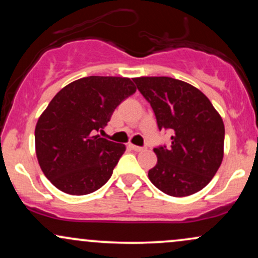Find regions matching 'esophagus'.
<instances>
[{
    "instance_id": "esophagus-1",
    "label": "esophagus",
    "mask_w": 258,
    "mask_h": 258,
    "mask_svg": "<svg viewBox=\"0 0 258 258\" xmlns=\"http://www.w3.org/2000/svg\"><path fill=\"white\" fill-rule=\"evenodd\" d=\"M130 148H131L132 150H135V152H143V150L147 149L146 147H138L135 146V144H130Z\"/></svg>"
}]
</instances>
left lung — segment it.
I'll return each instance as SVG.
<instances>
[{
	"label": "left lung",
	"instance_id": "left-lung-1",
	"mask_svg": "<svg viewBox=\"0 0 258 258\" xmlns=\"http://www.w3.org/2000/svg\"><path fill=\"white\" fill-rule=\"evenodd\" d=\"M133 81L152 105L159 130H171V147L154 148L158 162L150 182L171 197H188L209 184L224 154V123L205 94L167 76Z\"/></svg>",
	"mask_w": 258,
	"mask_h": 258
}]
</instances>
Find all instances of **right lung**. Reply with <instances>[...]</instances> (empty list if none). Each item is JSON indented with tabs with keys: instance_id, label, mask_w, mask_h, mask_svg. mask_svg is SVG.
Returning a JSON list of instances; mask_svg holds the SVG:
<instances>
[{
	"instance_id": "right-lung-1",
	"label": "right lung",
	"mask_w": 258,
	"mask_h": 258,
	"mask_svg": "<svg viewBox=\"0 0 258 258\" xmlns=\"http://www.w3.org/2000/svg\"><path fill=\"white\" fill-rule=\"evenodd\" d=\"M136 90L128 78L88 76L55 94L35 127L37 161L55 188L86 195L108 182L126 147L97 132Z\"/></svg>"
}]
</instances>
